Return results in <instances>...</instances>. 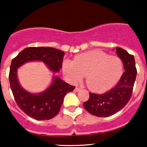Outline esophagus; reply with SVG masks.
I'll use <instances>...</instances> for the list:
<instances>
[{
  "instance_id": "34e87169",
  "label": "esophagus",
  "mask_w": 147,
  "mask_h": 147,
  "mask_svg": "<svg viewBox=\"0 0 147 147\" xmlns=\"http://www.w3.org/2000/svg\"><path fill=\"white\" fill-rule=\"evenodd\" d=\"M80 90H81L80 88H77V87H76L75 88V90H75V92H79V91Z\"/></svg>"
}]
</instances>
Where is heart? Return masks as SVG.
<instances>
[{"label": "heart", "mask_w": 147, "mask_h": 147, "mask_svg": "<svg viewBox=\"0 0 147 147\" xmlns=\"http://www.w3.org/2000/svg\"><path fill=\"white\" fill-rule=\"evenodd\" d=\"M65 77L71 83L84 78L90 90L103 92L117 83L124 72L122 59L106 52L92 50L77 55L73 61L65 59L62 63Z\"/></svg>", "instance_id": "b5f03b06"}]
</instances>
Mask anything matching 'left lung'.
<instances>
[{
    "label": "left lung",
    "mask_w": 147,
    "mask_h": 147,
    "mask_svg": "<svg viewBox=\"0 0 147 147\" xmlns=\"http://www.w3.org/2000/svg\"><path fill=\"white\" fill-rule=\"evenodd\" d=\"M116 54L122 59L125 70L119 82L102 95L90 92L89 99L84 103V109L97 117H109L115 114L126 105L132 95L137 75L134 57L121 48H116Z\"/></svg>",
    "instance_id": "8db88e82"
}]
</instances>
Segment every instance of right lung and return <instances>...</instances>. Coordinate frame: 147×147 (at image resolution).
Returning a JSON list of instances; mask_svg holds the SVG:
<instances>
[{
    "mask_svg": "<svg viewBox=\"0 0 147 147\" xmlns=\"http://www.w3.org/2000/svg\"><path fill=\"white\" fill-rule=\"evenodd\" d=\"M64 52L50 47H30L23 50L12 59L10 65V88L18 107L25 114L36 120L50 119L59 112L63 98L75 86L54 76L52 82L46 90L40 93H32L23 88L18 80L17 70L27 62H43L54 73L62 68Z\"/></svg>",
    "mask_w": 147,
    "mask_h": 147,
    "instance_id": "add662e5",
    "label": "right lung"
}]
</instances>
